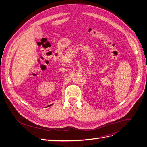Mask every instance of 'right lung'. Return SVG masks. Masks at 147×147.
I'll return each mask as SVG.
<instances>
[{
  "label": "right lung",
  "mask_w": 147,
  "mask_h": 147,
  "mask_svg": "<svg viewBox=\"0 0 147 147\" xmlns=\"http://www.w3.org/2000/svg\"><path fill=\"white\" fill-rule=\"evenodd\" d=\"M53 105V104H50V105H48L47 107H50V106H51V105Z\"/></svg>",
  "instance_id": "add662e5"
}]
</instances>
